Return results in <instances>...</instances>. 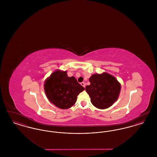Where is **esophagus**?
Segmentation results:
<instances>
[{
  "instance_id": "obj_1",
  "label": "esophagus",
  "mask_w": 157,
  "mask_h": 157,
  "mask_svg": "<svg viewBox=\"0 0 157 157\" xmlns=\"http://www.w3.org/2000/svg\"><path fill=\"white\" fill-rule=\"evenodd\" d=\"M81 85H82V86H83L84 88H85V82H82V83H81Z\"/></svg>"
}]
</instances>
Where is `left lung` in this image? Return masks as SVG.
Instances as JSON below:
<instances>
[{"mask_svg":"<svg viewBox=\"0 0 157 157\" xmlns=\"http://www.w3.org/2000/svg\"><path fill=\"white\" fill-rule=\"evenodd\" d=\"M90 85L85 90L90 98V102L96 108L106 109L118 99L121 85L115 77L107 73L94 74L90 78Z\"/></svg>","mask_w":157,"mask_h":157,"instance_id":"left-lung-1","label":"left lung"}]
</instances>
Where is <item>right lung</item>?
<instances>
[{"instance_id": "right-lung-1", "label": "right lung", "mask_w": 157, "mask_h": 157, "mask_svg": "<svg viewBox=\"0 0 157 157\" xmlns=\"http://www.w3.org/2000/svg\"><path fill=\"white\" fill-rule=\"evenodd\" d=\"M44 89L48 99L63 109L75 104L77 96L85 90L74 76L68 77L66 71H60L54 72L46 81Z\"/></svg>"}]
</instances>
